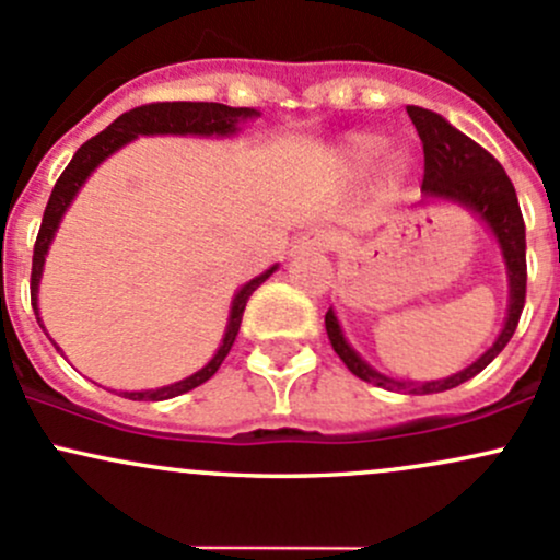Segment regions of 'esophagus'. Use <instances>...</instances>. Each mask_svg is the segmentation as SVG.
I'll return each instance as SVG.
<instances>
[{
  "instance_id": "obj_1",
  "label": "esophagus",
  "mask_w": 560,
  "mask_h": 560,
  "mask_svg": "<svg viewBox=\"0 0 560 560\" xmlns=\"http://www.w3.org/2000/svg\"><path fill=\"white\" fill-rule=\"evenodd\" d=\"M330 245H334V234L326 232V230H315V232H306L302 237L293 243L291 254L293 256H302V254H323V250H328Z\"/></svg>"
}]
</instances>
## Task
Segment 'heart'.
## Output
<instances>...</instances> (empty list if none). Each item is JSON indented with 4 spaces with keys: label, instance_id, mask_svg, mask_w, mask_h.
<instances>
[{
    "label": "heart",
    "instance_id": "obj_1",
    "mask_svg": "<svg viewBox=\"0 0 560 560\" xmlns=\"http://www.w3.org/2000/svg\"><path fill=\"white\" fill-rule=\"evenodd\" d=\"M384 152V138L378 133H347L339 143V162L347 173H363L378 160ZM408 171H411V154L406 149H393L384 152L378 162V182L389 189L406 182Z\"/></svg>",
    "mask_w": 560,
    "mask_h": 560
}]
</instances>
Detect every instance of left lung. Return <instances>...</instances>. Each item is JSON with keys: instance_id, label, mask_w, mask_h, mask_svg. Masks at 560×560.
Wrapping results in <instances>:
<instances>
[{"instance_id": "obj_1", "label": "left lung", "mask_w": 560, "mask_h": 560, "mask_svg": "<svg viewBox=\"0 0 560 560\" xmlns=\"http://www.w3.org/2000/svg\"><path fill=\"white\" fill-rule=\"evenodd\" d=\"M406 112L424 143V197L419 206H427V202H454V206L467 208L472 215H478L480 224L494 234L504 258V269H508V317H504V326L499 330L494 345L480 354L475 363L467 365L459 374L435 378V382H398V378L378 374L376 369H371L352 350L334 310L326 312V330L334 352L345 360L347 369L358 378L384 389H402L408 395H432L459 387L462 382L480 374L508 347V341L513 339L521 320L523 302H526V226H523L513 182H510L504 167L483 147H478L472 138L456 130L441 114L422 109V106H408Z\"/></svg>"}]
</instances>
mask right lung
Segmentation results:
<instances>
[{
	"label": "right lung",
	"instance_id": "add662e5",
	"mask_svg": "<svg viewBox=\"0 0 560 560\" xmlns=\"http://www.w3.org/2000/svg\"><path fill=\"white\" fill-rule=\"evenodd\" d=\"M258 117L256 109H248V106H224V104H208V101H173V104H147L138 106V109L125 112L122 117H117L106 130H101L98 136L90 138L88 143H82L77 149V154L71 158L66 171L61 173L56 186H52V195L47 200L45 215H42V226L37 234V245H34V258H32V306L37 312V320L42 326L39 317V280L42 269H45V256L50 250L52 237H56L58 226H61L63 213L69 210L71 200L77 197V191L82 189V184L93 176L95 167L101 165L106 158H112L117 149H122L125 143L136 141L138 136H234L240 130V122L245 119ZM278 269V264H272L269 269H264L261 275L254 280L245 282L237 293H234L232 306H230V320H226L224 339H221L219 350H215L213 358L202 365L200 371H195L191 376L182 378V382H173L167 387L158 389H136V393H122V398L130 400H167L176 398V395L189 393V389L200 387L202 382H208L210 376L219 371V365L224 363V358L230 354L234 339H237L240 323H243L245 304H248L250 293L261 285L269 275ZM45 328V326H42ZM61 350V347H56Z\"/></svg>",
	"mask_w": 560,
	"mask_h": 560
}]
</instances>
